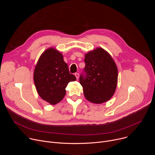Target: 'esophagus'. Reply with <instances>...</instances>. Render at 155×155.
<instances>
[{
	"mask_svg": "<svg viewBox=\"0 0 155 155\" xmlns=\"http://www.w3.org/2000/svg\"><path fill=\"white\" fill-rule=\"evenodd\" d=\"M75 76L77 79H78L79 78V74L78 73H75Z\"/></svg>",
	"mask_w": 155,
	"mask_h": 155,
	"instance_id": "esophagus-1",
	"label": "esophagus"
}]
</instances>
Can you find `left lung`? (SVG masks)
I'll return each instance as SVG.
<instances>
[{
	"instance_id": "obj_1",
	"label": "left lung",
	"mask_w": 155,
	"mask_h": 155,
	"mask_svg": "<svg viewBox=\"0 0 155 155\" xmlns=\"http://www.w3.org/2000/svg\"><path fill=\"white\" fill-rule=\"evenodd\" d=\"M85 67L80 76L86 99L94 104L108 101L114 95L118 81L117 65L105 50L97 48L87 53Z\"/></svg>"
}]
</instances>
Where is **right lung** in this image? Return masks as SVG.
Segmentation results:
<instances>
[{"label": "right lung", "mask_w": 155, "mask_h": 155, "mask_svg": "<svg viewBox=\"0 0 155 155\" xmlns=\"http://www.w3.org/2000/svg\"><path fill=\"white\" fill-rule=\"evenodd\" d=\"M75 80L76 77L70 74L61 53L51 48L40 56L34 70V81L42 99L51 105L58 104L65 96L68 83Z\"/></svg>", "instance_id": "1"}]
</instances>
